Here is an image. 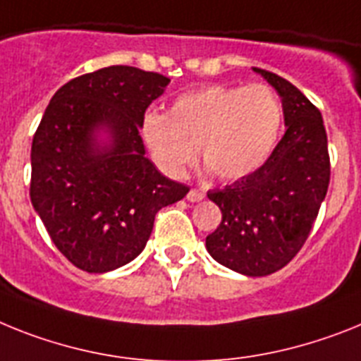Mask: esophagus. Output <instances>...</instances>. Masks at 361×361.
Segmentation results:
<instances>
[{"label": "esophagus", "mask_w": 361, "mask_h": 361, "mask_svg": "<svg viewBox=\"0 0 361 361\" xmlns=\"http://www.w3.org/2000/svg\"><path fill=\"white\" fill-rule=\"evenodd\" d=\"M187 200H189V202H200V200H204V192L198 189H190L189 192H187Z\"/></svg>", "instance_id": "1"}]
</instances>
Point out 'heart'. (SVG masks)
<instances>
[{
  "instance_id": "heart-1",
  "label": "heart",
  "mask_w": 361,
  "mask_h": 361,
  "mask_svg": "<svg viewBox=\"0 0 361 361\" xmlns=\"http://www.w3.org/2000/svg\"><path fill=\"white\" fill-rule=\"evenodd\" d=\"M283 104L274 87L211 86L178 97L169 115L148 111L141 134L166 176L181 178L196 156L218 180L233 181L264 165L277 143Z\"/></svg>"
}]
</instances>
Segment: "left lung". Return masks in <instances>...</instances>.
Instances as JSON below:
<instances>
[{
  "label": "left lung",
  "mask_w": 361,
  "mask_h": 361,
  "mask_svg": "<svg viewBox=\"0 0 361 361\" xmlns=\"http://www.w3.org/2000/svg\"><path fill=\"white\" fill-rule=\"evenodd\" d=\"M253 69L277 90L288 128L253 174L209 190L222 222L205 246L226 268L264 277L284 268L307 242L329 190L330 157L321 111L288 80Z\"/></svg>",
  "instance_id": "left-lung-1"
}]
</instances>
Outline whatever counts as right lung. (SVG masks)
Listing matches in <instances>:
<instances>
[{
    "mask_svg": "<svg viewBox=\"0 0 361 361\" xmlns=\"http://www.w3.org/2000/svg\"><path fill=\"white\" fill-rule=\"evenodd\" d=\"M171 78L132 66L97 69L63 84L31 148V202L51 240L87 274L128 264L145 250L161 207L189 187L145 157L139 128ZM106 128L112 143L99 147Z\"/></svg>",
    "mask_w": 361,
    "mask_h": 361,
    "instance_id": "1",
    "label": "right lung"
}]
</instances>
